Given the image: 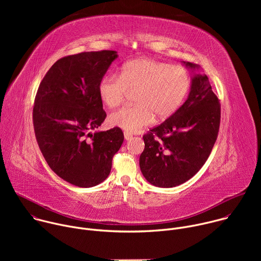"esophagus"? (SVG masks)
Wrapping results in <instances>:
<instances>
[{
  "label": "esophagus",
  "instance_id": "obj_1",
  "mask_svg": "<svg viewBox=\"0 0 261 261\" xmlns=\"http://www.w3.org/2000/svg\"><path fill=\"white\" fill-rule=\"evenodd\" d=\"M132 136H133V135H132L130 132H127V131H125V132H124V137H125V139H126V140L131 139V138H132Z\"/></svg>",
  "mask_w": 261,
  "mask_h": 261
}]
</instances>
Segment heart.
<instances>
[{"label":"heart","instance_id":"heart-1","mask_svg":"<svg viewBox=\"0 0 261 261\" xmlns=\"http://www.w3.org/2000/svg\"><path fill=\"white\" fill-rule=\"evenodd\" d=\"M190 89V76L185 68L148 58L127 62L120 75H106L99 84L103 103L115 108L129 93H135L134 106L123 107L109 116L110 124L127 132H137L151 124L154 117L162 121L180 106Z\"/></svg>","mask_w":261,"mask_h":261}]
</instances>
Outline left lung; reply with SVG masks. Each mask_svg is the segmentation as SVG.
Wrapping results in <instances>:
<instances>
[{"mask_svg": "<svg viewBox=\"0 0 261 261\" xmlns=\"http://www.w3.org/2000/svg\"><path fill=\"white\" fill-rule=\"evenodd\" d=\"M191 69L196 64L184 62ZM220 100L206 75L195 74L185 103L162 124L143 135L139 166L148 182L171 188L190 179L203 166L217 140Z\"/></svg>", "mask_w": 261, "mask_h": 261, "instance_id": "8db88e82", "label": "left lung"}]
</instances>
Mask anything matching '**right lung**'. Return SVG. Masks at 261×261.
<instances>
[{"instance_id": "add662e5", "label": "right lung", "mask_w": 261, "mask_h": 261, "mask_svg": "<svg viewBox=\"0 0 261 261\" xmlns=\"http://www.w3.org/2000/svg\"><path fill=\"white\" fill-rule=\"evenodd\" d=\"M115 50L86 51L58 60L37 91L35 136L51 170L82 188L102 182L124 141L119 127L91 133L106 118L99 84L117 59Z\"/></svg>"}]
</instances>
